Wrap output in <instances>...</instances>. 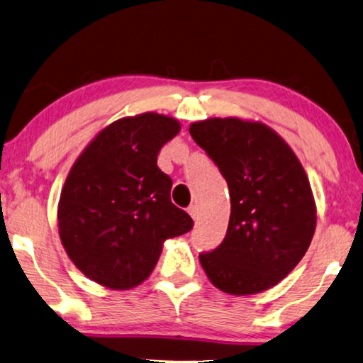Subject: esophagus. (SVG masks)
I'll use <instances>...</instances> for the list:
<instances>
[{"label": "esophagus", "mask_w": 363, "mask_h": 363, "mask_svg": "<svg viewBox=\"0 0 363 363\" xmlns=\"http://www.w3.org/2000/svg\"><path fill=\"white\" fill-rule=\"evenodd\" d=\"M187 212H189L192 219L197 220V217H199V211H197V206H189V209H187Z\"/></svg>", "instance_id": "34e87169"}]
</instances>
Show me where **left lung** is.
<instances>
[{"label": "left lung", "instance_id": "obj_1", "mask_svg": "<svg viewBox=\"0 0 363 363\" xmlns=\"http://www.w3.org/2000/svg\"><path fill=\"white\" fill-rule=\"evenodd\" d=\"M189 133L229 186L230 219L219 247L199 255L217 289L250 296L301 262L315 232L311 182L291 146L262 123L211 118Z\"/></svg>", "mask_w": 363, "mask_h": 363}]
</instances>
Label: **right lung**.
<instances>
[{
  "label": "right lung",
  "instance_id": "obj_1",
  "mask_svg": "<svg viewBox=\"0 0 363 363\" xmlns=\"http://www.w3.org/2000/svg\"><path fill=\"white\" fill-rule=\"evenodd\" d=\"M181 131L157 113L106 125L72 164L57 204L60 238L72 264L101 286L128 291L156 267L166 239L192 229L171 202L172 179L157 154Z\"/></svg>",
  "mask_w": 363,
  "mask_h": 363
}]
</instances>
